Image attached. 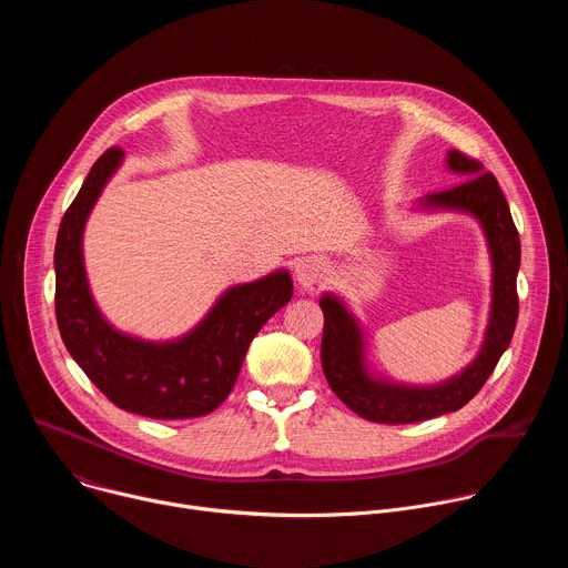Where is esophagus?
Here are the masks:
<instances>
[{
    "instance_id": "esophagus-1",
    "label": "esophagus",
    "mask_w": 568,
    "mask_h": 568,
    "mask_svg": "<svg viewBox=\"0 0 568 568\" xmlns=\"http://www.w3.org/2000/svg\"><path fill=\"white\" fill-rule=\"evenodd\" d=\"M326 265H323L321 261L316 258H305L296 265V272H294V278H296V285L305 292H314L323 281H326Z\"/></svg>"
}]
</instances>
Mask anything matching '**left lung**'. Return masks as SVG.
Masks as SVG:
<instances>
[{
	"mask_svg": "<svg viewBox=\"0 0 568 568\" xmlns=\"http://www.w3.org/2000/svg\"><path fill=\"white\" fill-rule=\"evenodd\" d=\"M445 169L463 182L447 191L420 197L414 202V211L465 213L474 217L483 231L490 254L493 285L490 314L476 357L456 375L434 384L397 382L373 368L366 331L346 298L335 292H323L318 298L323 310V373L346 407L373 423H420L465 407L485 379L493 375L497 362L510 346L517 326V272L521 263V245L499 182L495 175L483 173L478 161L458 150L447 152Z\"/></svg>",
	"mask_w": 568,
	"mask_h": 568,
	"instance_id": "8db88e82",
	"label": "left lung"
}]
</instances>
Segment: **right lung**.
I'll return each instance as SVG.
<instances>
[{
	"label": "right lung",
	"instance_id": "add662e5",
	"mask_svg": "<svg viewBox=\"0 0 568 568\" xmlns=\"http://www.w3.org/2000/svg\"><path fill=\"white\" fill-rule=\"evenodd\" d=\"M125 152L110 148L67 209L55 237V318L85 375L119 409L156 420L206 416L231 393L252 339L292 298L287 270L226 287L180 337L154 342L119 331L101 312L85 270V224Z\"/></svg>",
	"mask_w": 568,
	"mask_h": 568
}]
</instances>
